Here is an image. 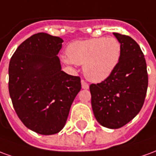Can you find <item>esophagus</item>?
I'll return each mask as SVG.
<instances>
[{"instance_id":"obj_1","label":"esophagus","mask_w":156,"mask_h":156,"mask_svg":"<svg viewBox=\"0 0 156 156\" xmlns=\"http://www.w3.org/2000/svg\"><path fill=\"white\" fill-rule=\"evenodd\" d=\"M81 83H82V88H83V89H88V88H89L88 83H87L84 80H82Z\"/></svg>"}]
</instances>
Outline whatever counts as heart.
<instances>
[{
  "instance_id": "1",
  "label": "heart",
  "mask_w": 156,
  "mask_h": 156,
  "mask_svg": "<svg viewBox=\"0 0 156 156\" xmlns=\"http://www.w3.org/2000/svg\"><path fill=\"white\" fill-rule=\"evenodd\" d=\"M121 50L120 42L113 37L76 41L68 46V56L62 57V60L68 64L83 65L85 77L99 83L115 71Z\"/></svg>"
}]
</instances>
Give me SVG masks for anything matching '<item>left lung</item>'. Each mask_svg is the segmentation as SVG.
Listing matches in <instances>:
<instances>
[{
  "instance_id": "left-lung-1",
  "label": "left lung",
  "mask_w": 156,
  "mask_h": 156,
  "mask_svg": "<svg viewBox=\"0 0 156 156\" xmlns=\"http://www.w3.org/2000/svg\"><path fill=\"white\" fill-rule=\"evenodd\" d=\"M121 44V57L105 80L89 87L94 115L99 124L119 129L132 120L144 105L148 87L145 58L130 37L113 33Z\"/></svg>"
}]
</instances>
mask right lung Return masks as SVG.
I'll return each mask as SVG.
<instances>
[{
  "label": "right lung",
  "mask_w": 156,
  "mask_h": 156,
  "mask_svg": "<svg viewBox=\"0 0 156 156\" xmlns=\"http://www.w3.org/2000/svg\"><path fill=\"white\" fill-rule=\"evenodd\" d=\"M63 40L40 32L22 42L9 63V94L26 127L50 135L64 127L81 79L62 71Z\"/></svg>",
  "instance_id": "right-lung-1"
}]
</instances>
